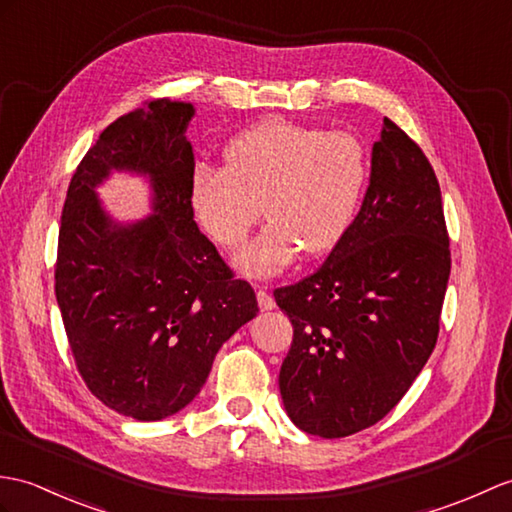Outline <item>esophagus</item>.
I'll list each match as a JSON object with an SVG mask.
<instances>
[{"label":"esophagus","instance_id":"esophagus-1","mask_svg":"<svg viewBox=\"0 0 512 512\" xmlns=\"http://www.w3.org/2000/svg\"><path fill=\"white\" fill-rule=\"evenodd\" d=\"M257 305H259L261 312H268V310H275L277 303H275V299H272L266 288H259L257 290Z\"/></svg>","mask_w":512,"mask_h":512}]
</instances>
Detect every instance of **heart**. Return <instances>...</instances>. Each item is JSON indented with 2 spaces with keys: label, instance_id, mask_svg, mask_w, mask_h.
I'll return each mask as SVG.
<instances>
[{
  "label": "heart",
  "instance_id": "b5f03b06",
  "mask_svg": "<svg viewBox=\"0 0 512 512\" xmlns=\"http://www.w3.org/2000/svg\"><path fill=\"white\" fill-rule=\"evenodd\" d=\"M222 159L194 170L189 209L222 251H237L264 211V231L237 255L248 277L279 275L301 253L327 257L358 218L368 154L349 133L270 117L235 135Z\"/></svg>",
  "mask_w": 512,
  "mask_h": 512
}]
</instances>
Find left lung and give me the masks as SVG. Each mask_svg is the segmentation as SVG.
<instances>
[{"mask_svg": "<svg viewBox=\"0 0 512 512\" xmlns=\"http://www.w3.org/2000/svg\"><path fill=\"white\" fill-rule=\"evenodd\" d=\"M449 270L436 174L384 117L349 235L314 275L275 290L294 327L279 390L299 430L351 436L397 406L436 347Z\"/></svg>", "mask_w": 512, "mask_h": 512, "instance_id": "8db88e82", "label": "left lung"}]
</instances>
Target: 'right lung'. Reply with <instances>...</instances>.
<instances>
[{
  "label": "right lung",
  "mask_w": 512,
  "mask_h": 512,
  "mask_svg": "<svg viewBox=\"0 0 512 512\" xmlns=\"http://www.w3.org/2000/svg\"><path fill=\"white\" fill-rule=\"evenodd\" d=\"M194 106L168 98L117 117L87 150L67 189L54 270L69 349L104 406L137 421L183 410L213 358L257 312L189 209ZM111 169L148 173L155 213L124 228L94 185Z\"/></svg>",
  "instance_id": "add662e5"
}]
</instances>
